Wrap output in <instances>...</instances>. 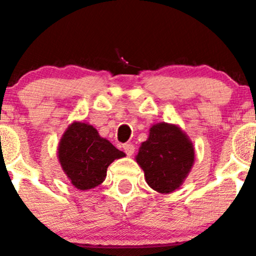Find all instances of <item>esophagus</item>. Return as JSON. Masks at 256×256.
<instances>
[{"label": "esophagus", "mask_w": 256, "mask_h": 256, "mask_svg": "<svg viewBox=\"0 0 256 256\" xmlns=\"http://www.w3.org/2000/svg\"><path fill=\"white\" fill-rule=\"evenodd\" d=\"M122 147L128 156H132L134 152H135V146L132 144H124Z\"/></svg>", "instance_id": "34e87169"}]
</instances>
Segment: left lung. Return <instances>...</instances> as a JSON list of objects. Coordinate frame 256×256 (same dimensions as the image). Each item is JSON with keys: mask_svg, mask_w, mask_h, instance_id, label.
<instances>
[{"mask_svg": "<svg viewBox=\"0 0 256 256\" xmlns=\"http://www.w3.org/2000/svg\"><path fill=\"white\" fill-rule=\"evenodd\" d=\"M136 161L144 170L152 190L170 193L177 190L188 176L194 162V148L180 128L156 124L142 142Z\"/></svg>", "mask_w": 256, "mask_h": 256, "instance_id": "8db88e82", "label": "left lung"}]
</instances>
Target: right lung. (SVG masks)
Instances as JSON below:
<instances>
[{"instance_id":"right-lung-1","label":"right lung","mask_w":256,"mask_h":256,"mask_svg":"<svg viewBox=\"0 0 256 256\" xmlns=\"http://www.w3.org/2000/svg\"><path fill=\"white\" fill-rule=\"evenodd\" d=\"M59 162L72 184L80 190L102 184L109 164L125 156L92 125L73 122L59 142Z\"/></svg>"}]
</instances>
